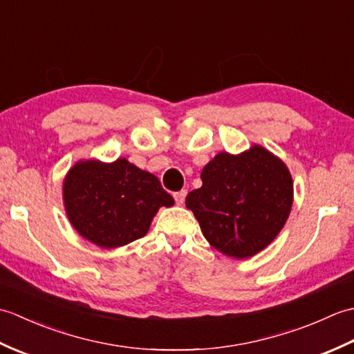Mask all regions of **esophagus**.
<instances>
[{
	"label": "esophagus",
	"instance_id": "obj_1",
	"mask_svg": "<svg viewBox=\"0 0 354 354\" xmlns=\"http://www.w3.org/2000/svg\"><path fill=\"white\" fill-rule=\"evenodd\" d=\"M185 196H187V190L176 192L175 194H173V198H175L176 205H183V204H184V201H185Z\"/></svg>",
	"mask_w": 354,
	"mask_h": 354
}]
</instances>
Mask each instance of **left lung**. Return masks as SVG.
<instances>
[{"mask_svg":"<svg viewBox=\"0 0 354 354\" xmlns=\"http://www.w3.org/2000/svg\"><path fill=\"white\" fill-rule=\"evenodd\" d=\"M202 187L185 198L202 234L236 259L260 252L288 221L293 184L288 167L266 149L242 155L222 152L201 173Z\"/></svg>","mask_w":354,"mask_h":354,"instance_id":"left-lung-1","label":"left lung"}]
</instances>
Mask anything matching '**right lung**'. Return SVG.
I'll return each mask as SVG.
<instances>
[{
  "label": "right lung",
  "mask_w": 354,
  "mask_h": 354,
  "mask_svg": "<svg viewBox=\"0 0 354 354\" xmlns=\"http://www.w3.org/2000/svg\"><path fill=\"white\" fill-rule=\"evenodd\" d=\"M64 199L73 227L102 248L146 236L158 208L175 204L155 175L124 158L112 164L77 162L65 179Z\"/></svg>",
  "instance_id": "right-lung-1"
}]
</instances>
